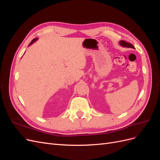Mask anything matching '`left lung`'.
<instances>
[{
    "label": "left lung",
    "mask_w": 160,
    "mask_h": 160,
    "mask_svg": "<svg viewBox=\"0 0 160 160\" xmlns=\"http://www.w3.org/2000/svg\"><path fill=\"white\" fill-rule=\"evenodd\" d=\"M119 43H120V45H122L123 47H130V48H134V47H133V45H132V44H131V43H129V42H127L126 41H121L119 42Z\"/></svg>",
    "instance_id": "obj_1"
}]
</instances>
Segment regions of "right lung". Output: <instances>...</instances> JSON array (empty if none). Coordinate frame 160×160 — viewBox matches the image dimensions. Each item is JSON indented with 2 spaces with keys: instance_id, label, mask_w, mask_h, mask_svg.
Returning <instances> with one entry per match:
<instances>
[{
  "instance_id": "obj_1",
  "label": "right lung",
  "mask_w": 160,
  "mask_h": 160,
  "mask_svg": "<svg viewBox=\"0 0 160 160\" xmlns=\"http://www.w3.org/2000/svg\"><path fill=\"white\" fill-rule=\"evenodd\" d=\"M36 40H37V38H34V39H32V41H31V42L30 43V45H31V44H32L33 42H35Z\"/></svg>"
}]
</instances>
